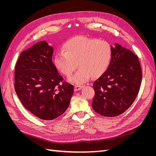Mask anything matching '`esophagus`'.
I'll list each match as a JSON object with an SVG mask.
<instances>
[{"label":"esophagus","instance_id":"esophagus-1","mask_svg":"<svg viewBox=\"0 0 156 156\" xmlns=\"http://www.w3.org/2000/svg\"><path fill=\"white\" fill-rule=\"evenodd\" d=\"M83 86H79V85L75 86V91L77 92V91L81 90L83 88Z\"/></svg>","mask_w":156,"mask_h":156}]
</instances>
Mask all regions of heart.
I'll use <instances>...</instances> for the list:
<instances>
[{"label":"heart","instance_id":"1","mask_svg":"<svg viewBox=\"0 0 156 156\" xmlns=\"http://www.w3.org/2000/svg\"><path fill=\"white\" fill-rule=\"evenodd\" d=\"M64 51H59L55 56V64L60 72L66 76L80 67L68 80L77 84L88 81L92 75L100 77L111 62V46L105 40L79 36L66 42Z\"/></svg>","mask_w":156,"mask_h":156}]
</instances>
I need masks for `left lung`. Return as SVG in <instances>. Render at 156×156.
<instances>
[{
	"label": "left lung",
	"mask_w": 156,
	"mask_h": 156,
	"mask_svg": "<svg viewBox=\"0 0 156 156\" xmlns=\"http://www.w3.org/2000/svg\"><path fill=\"white\" fill-rule=\"evenodd\" d=\"M109 66L93 84L94 111L113 117L124 112L139 93L142 71L138 57L131 51L115 43L111 46Z\"/></svg>",
	"instance_id": "left-lung-1"
}]
</instances>
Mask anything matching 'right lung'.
I'll use <instances>...</instances> for the list:
<instances>
[{"label":"right lung","mask_w":156,"mask_h":156,"mask_svg":"<svg viewBox=\"0 0 156 156\" xmlns=\"http://www.w3.org/2000/svg\"><path fill=\"white\" fill-rule=\"evenodd\" d=\"M54 49L46 41L23 51L15 69V90L23 105L45 120H53L68 108L74 88L62 83L52 61Z\"/></svg>","instance_id":"add662e5"}]
</instances>
